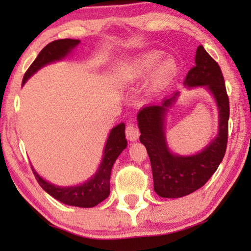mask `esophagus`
Here are the masks:
<instances>
[{
  "label": "esophagus",
  "instance_id": "esophagus-1",
  "mask_svg": "<svg viewBox=\"0 0 251 251\" xmlns=\"http://www.w3.org/2000/svg\"><path fill=\"white\" fill-rule=\"evenodd\" d=\"M126 136L130 142H136L139 137V130L135 125L132 123H129L126 128Z\"/></svg>",
  "mask_w": 251,
  "mask_h": 251
}]
</instances>
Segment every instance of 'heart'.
Segmentation results:
<instances>
[{"label": "heart", "mask_w": 251, "mask_h": 251, "mask_svg": "<svg viewBox=\"0 0 251 251\" xmlns=\"http://www.w3.org/2000/svg\"><path fill=\"white\" fill-rule=\"evenodd\" d=\"M159 60V54L157 53H144L140 54L132 63L126 65V73L131 75V76H142V75L149 73ZM177 65L173 59H166L162 63L157 65L153 73V84L154 87H161L166 83L173 75L176 73Z\"/></svg>", "instance_id": "1"}]
</instances>
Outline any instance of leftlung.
<instances>
[{
    "label": "left lung",
    "mask_w": 251,
    "mask_h": 251,
    "mask_svg": "<svg viewBox=\"0 0 251 251\" xmlns=\"http://www.w3.org/2000/svg\"><path fill=\"white\" fill-rule=\"evenodd\" d=\"M184 85L204 87L211 92L218 108V133L201 152L178 155L168 147L164 119L179 92L164 98L161 104H151L140 109L137 115L139 140L149 153L154 191L161 198H181L203 186L217 170L227 145L229 101L224 76L219 65L202 46L198 47L195 66L188 71Z\"/></svg>",
    "instance_id": "left-lung-1"
}]
</instances>
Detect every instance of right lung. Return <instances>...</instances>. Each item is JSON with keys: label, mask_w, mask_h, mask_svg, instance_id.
Instances as JSON below:
<instances>
[{"label": "right lung", "mask_w": 251, "mask_h": 251, "mask_svg": "<svg viewBox=\"0 0 251 251\" xmlns=\"http://www.w3.org/2000/svg\"><path fill=\"white\" fill-rule=\"evenodd\" d=\"M78 43H80V40L64 39L56 40L44 47L36 59L26 71L23 78V84H25L26 81L40 68L53 61L64 59ZM125 129V123H120L111 130L107 142H106L100 166L94 176L89 180L84 181L83 184L76 185V186H58L43 179L32 166L33 174L37 183L48 194L65 204L73 205V207L92 208L100 203L109 195V179H111L113 164L128 144L126 139Z\"/></svg>", "instance_id": "1"}]
</instances>
